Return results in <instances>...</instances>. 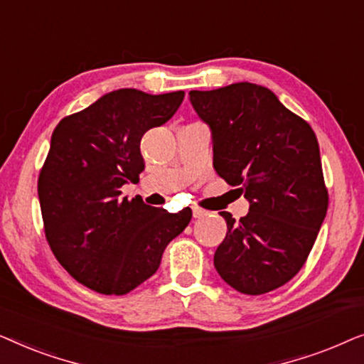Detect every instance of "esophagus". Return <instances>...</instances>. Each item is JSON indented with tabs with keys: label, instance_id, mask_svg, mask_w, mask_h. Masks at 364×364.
Returning <instances> with one entry per match:
<instances>
[{
	"label": "esophagus",
	"instance_id": "obj_1",
	"mask_svg": "<svg viewBox=\"0 0 364 364\" xmlns=\"http://www.w3.org/2000/svg\"><path fill=\"white\" fill-rule=\"evenodd\" d=\"M192 212H193V217H196V218H202V217L207 215V212L202 210V208H198V207H193Z\"/></svg>",
	"mask_w": 364,
	"mask_h": 364
}]
</instances>
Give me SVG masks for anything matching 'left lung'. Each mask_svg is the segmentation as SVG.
<instances>
[{"instance_id":"left-lung-1","label":"left lung","mask_w":364,"mask_h":364,"mask_svg":"<svg viewBox=\"0 0 364 364\" xmlns=\"http://www.w3.org/2000/svg\"><path fill=\"white\" fill-rule=\"evenodd\" d=\"M191 102L212 129L213 168L250 202L240 220L220 212L228 230L213 265L245 295L280 288L305 265L328 210L315 132L252 82L191 91Z\"/></svg>"}]
</instances>
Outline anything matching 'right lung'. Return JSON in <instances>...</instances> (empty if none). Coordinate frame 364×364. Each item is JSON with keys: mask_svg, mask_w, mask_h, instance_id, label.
<instances>
[{"mask_svg": "<svg viewBox=\"0 0 364 364\" xmlns=\"http://www.w3.org/2000/svg\"><path fill=\"white\" fill-rule=\"evenodd\" d=\"M183 91L119 89L61 119L38 178L46 240L69 275L102 295H126L161 265L191 208L168 213L141 197H121L146 164L141 139L171 119Z\"/></svg>", "mask_w": 364, "mask_h": 364, "instance_id": "right-lung-1", "label": "right lung"}]
</instances>
